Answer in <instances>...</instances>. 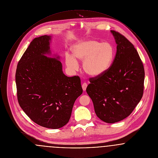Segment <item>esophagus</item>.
I'll return each mask as SVG.
<instances>
[{
  "label": "esophagus",
  "instance_id": "1",
  "mask_svg": "<svg viewBox=\"0 0 158 158\" xmlns=\"http://www.w3.org/2000/svg\"><path fill=\"white\" fill-rule=\"evenodd\" d=\"M82 87L83 90H86V87H87V83H83L82 85Z\"/></svg>",
  "mask_w": 158,
  "mask_h": 158
}]
</instances>
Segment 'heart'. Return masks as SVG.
<instances>
[{"label": "heart", "mask_w": 158, "mask_h": 158, "mask_svg": "<svg viewBox=\"0 0 158 158\" xmlns=\"http://www.w3.org/2000/svg\"><path fill=\"white\" fill-rule=\"evenodd\" d=\"M73 56L67 54L66 64L71 70H75L79 64L76 58L83 61V70L91 77L104 73L110 67L114 59V49L109 43H101L96 40L78 43L72 47Z\"/></svg>", "instance_id": "b5f03b06"}]
</instances>
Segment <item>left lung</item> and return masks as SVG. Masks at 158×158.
I'll return each instance as SVG.
<instances>
[{
    "label": "left lung",
    "mask_w": 158,
    "mask_h": 158,
    "mask_svg": "<svg viewBox=\"0 0 158 158\" xmlns=\"http://www.w3.org/2000/svg\"><path fill=\"white\" fill-rule=\"evenodd\" d=\"M117 52L111 66L101 75L89 78L86 92L98 118L114 123L130 115L143 97L144 69L134 45L111 30Z\"/></svg>",
    "instance_id": "obj_1"
}]
</instances>
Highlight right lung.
<instances>
[{"label": "right lung", "instance_id": "right-lung-1", "mask_svg": "<svg viewBox=\"0 0 158 158\" xmlns=\"http://www.w3.org/2000/svg\"><path fill=\"white\" fill-rule=\"evenodd\" d=\"M50 36L34 38L19 61L15 74L18 103L31 120L57 129L70 120L76 99L83 90L78 76L68 77L59 57L51 58Z\"/></svg>", "mask_w": 158, "mask_h": 158}]
</instances>
